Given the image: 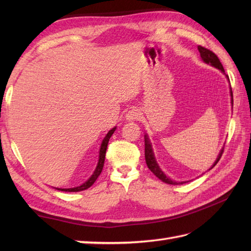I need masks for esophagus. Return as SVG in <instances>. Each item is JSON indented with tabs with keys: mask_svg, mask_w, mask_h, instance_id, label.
Returning a JSON list of instances; mask_svg holds the SVG:
<instances>
[{
	"mask_svg": "<svg viewBox=\"0 0 251 251\" xmlns=\"http://www.w3.org/2000/svg\"><path fill=\"white\" fill-rule=\"evenodd\" d=\"M140 117H141L140 111L137 109L129 110L126 113V120H128V121H138V120H140Z\"/></svg>",
	"mask_w": 251,
	"mask_h": 251,
	"instance_id": "obj_1",
	"label": "esophagus"
}]
</instances>
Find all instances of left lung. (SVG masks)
Here are the masks:
<instances>
[{
  "mask_svg": "<svg viewBox=\"0 0 251 251\" xmlns=\"http://www.w3.org/2000/svg\"><path fill=\"white\" fill-rule=\"evenodd\" d=\"M197 49H199V51H200L202 61L208 63V65H211L212 67H215L217 69H219V70H221L223 73H225V69H223L222 63L220 62L219 58H218V56L215 54L214 51L207 50V49H205V47H202V46H199V47H197ZM226 77L228 78L227 75H226ZM230 93H231V103L233 105V93H232V89H231ZM222 153H223V149L221 150V152L219 153V155H218L216 162H215L214 165H212L211 168H214L216 166V164L219 162V159L222 156ZM145 156H146V162H147V165H148L149 169H150L151 172L154 175H155L159 180H162L163 182L168 183V184H182V183H185V181H181V182H177V181H173L172 179L168 178L167 176L162 172L161 168L158 167V165H157V163L155 161V157H154V153L152 151L151 142H150V140H149V138H148L147 135L145 136Z\"/></svg>",
  "mask_w": 251,
  "mask_h": 251,
  "instance_id": "left-lung-1",
  "label": "left lung"
}]
</instances>
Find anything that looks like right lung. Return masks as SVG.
<instances>
[{"label":"right lung","mask_w":251,"mask_h":251,"mask_svg":"<svg viewBox=\"0 0 251 251\" xmlns=\"http://www.w3.org/2000/svg\"><path fill=\"white\" fill-rule=\"evenodd\" d=\"M116 127L114 128H112L106 136L104 137V139L102 140V143H101V147H100V151H99V161H98V165L97 167H96L94 174L92 175V177H90L86 182H84L82 185L76 186V188H70V189H57L59 191H63V192H79V191H84L88 188H90L94 183L95 181L97 180V178L99 177V175L102 172V168H103V165H104V158H105V151H106V148H108V143L111 136L113 135V132L115 131Z\"/></svg>","instance_id":"add662e5"}]
</instances>
